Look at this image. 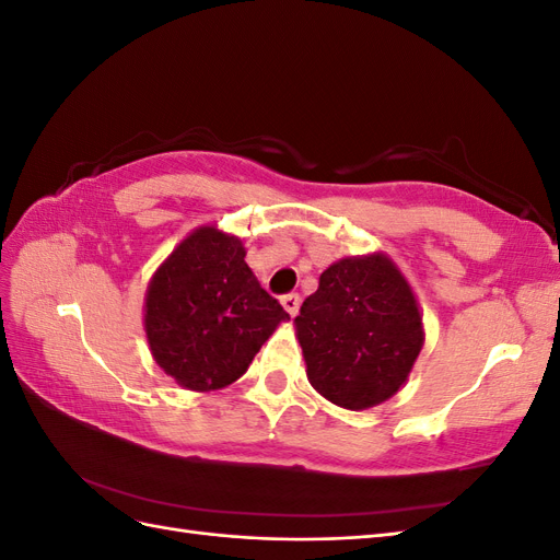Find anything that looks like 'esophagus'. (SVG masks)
Returning a JSON list of instances; mask_svg holds the SVG:
<instances>
[{"instance_id": "34e87169", "label": "esophagus", "mask_w": 560, "mask_h": 560, "mask_svg": "<svg viewBox=\"0 0 560 560\" xmlns=\"http://www.w3.org/2000/svg\"><path fill=\"white\" fill-rule=\"evenodd\" d=\"M280 303H282V308L294 317V315L299 313V306H301V296H299V294H284V296L280 299Z\"/></svg>"}]
</instances>
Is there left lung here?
<instances>
[{"instance_id": "1", "label": "left lung", "mask_w": 560, "mask_h": 560, "mask_svg": "<svg viewBox=\"0 0 560 560\" xmlns=\"http://www.w3.org/2000/svg\"><path fill=\"white\" fill-rule=\"evenodd\" d=\"M294 327L311 385L348 411L397 395L425 346L418 299L385 252L334 261Z\"/></svg>"}]
</instances>
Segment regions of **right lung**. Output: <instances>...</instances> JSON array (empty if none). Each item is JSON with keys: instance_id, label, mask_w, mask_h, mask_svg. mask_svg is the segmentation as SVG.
Masks as SVG:
<instances>
[{"instance_id": "1", "label": "right lung", "mask_w": 560, "mask_h": 560, "mask_svg": "<svg viewBox=\"0 0 560 560\" xmlns=\"http://www.w3.org/2000/svg\"><path fill=\"white\" fill-rule=\"evenodd\" d=\"M238 235L194 229L154 270L144 294L151 358L194 393L238 381L278 325L290 319L245 261Z\"/></svg>"}]
</instances>
